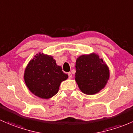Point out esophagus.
<instances>
[{"instance_id":"esophagus-1","label":"esophagus","mask_w":133,"mask_h":133,"mask_svg":"<svg viewBox=\"0 0 133 133\" xmlns=\"http://www.w3.org/2000/svg\"><path fill=\"white\" fill-rule=\"evenodd\" d=\"M68 78H69V79H71V78L72 77V74L70 73V72H68Z\"/></svg>"}]
</instances>
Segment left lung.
Instances as JSON below:
<instances>
[{"label": "left lung", "instance_id": "1", "mask_svg": "<svg viewBox=\"0 0 133 133\" xmlns=\"http://www.w3.org/2000/svg\"><path fill=\"white\" fill-rule=\"evenodd\" d=\"M75 79L81 91L87 95L98 93L106 85L109 70L103 59L92 53L79 56L76 63Z\"/></svg>", "mask_w": 133, "mask_h": 133}]
</instances>
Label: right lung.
Here are the masks:
<instances>
[{
    "label": "right lung",
    "instance_id": "1",
    "mask_svg": "<svg viewBox=\"0 0 133 133\" xmlns=\"http://www.w3.org/2000/svg\"><path fill=\"white\" fill-rule=\"evenodd\" d=\"M68 77L52 56L41 52L29 62L24 72L29 90L36 96L45 99L55 95L61 82Z\"/></svg>",
    "mask_w": 133,
    "mask_h": 133
}]
</instances>
